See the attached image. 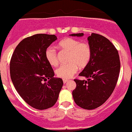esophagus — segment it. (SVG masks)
Segmentation results:
<instances>
[{
	"label": "esophagus",
	"instance_id": "34e87169",
	"mask_svg": "<svg viewBox=\"0 0 132 132\" xmlns=\"http://www.w3.org/2000/svg\"><path fill=\"white\" fill-rule=\"evenodd\" d=\"M68 81V80H63V83L65 84H66V83H67Z\"/></svg>",
	"mask_w": 132,
	"mask_h": 132
}]
</instances>
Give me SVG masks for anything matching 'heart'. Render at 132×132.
<instances>
[{
	"instance_id": "b5f03b06",
	"label": "heart",
	"mask_w": 132,
	"mask_h": 132,
	"mask_svg": "<svg viewBox=\"0 0 132 132\" xmlns=\"http://www.w3.org/2000/svg\"><path fill=\"white\" fill-rule=\"evenodd\" d=\"M59 47L62 51L69 52L67 62L56 70L57 76L64 80L71 78L76 73L78 68H84L91 61L92 50L89 44L87 42H80L77 39L67 38L59 43ZM45 58L52 66L58 65L57 52L54 48L49 47L45 51Z\"/></svg>"
}]
</instances>
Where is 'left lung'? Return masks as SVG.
<instances>
[{
	"label": "left lung",
	"mask_w": 132,
	"mask_h": 132,
	"mask_svg": "<svg viewBox=\"0 0 132 132\" xmlns=\"http://www.w3.org/2000/svg\"><path fill=\"white\" fill-rule=\"evenodd\" d=\"M70 35L82 36L84 34ZM87 39L91 47V59L79 76L88 79H75L77 87L72 94L77 105L93 110L103 105L113 93L118 82L121 64L118 50L107 38L92 33Z\"/></svg>",
	"instance_id": "8db88e82"
}]
</instances>
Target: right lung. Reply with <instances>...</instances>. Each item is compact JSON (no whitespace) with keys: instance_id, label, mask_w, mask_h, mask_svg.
I'll return each mask as SVG.
<instances>
[{"instance_id":"right-lung-1","label":"right lung","mask_w":132,"mask_h":132,"mask_svg":"<svg viewBox=\"0 0 132 132\" xmlns=\"http://www.w3.org/2000/svg\"><path fill=\"white\" fill-rule=\"evenodd\" d=\"M57 39L54 34H34L16 47L10 61L13 85L27 104L38 110L54 105L63 86L45 58L47 48ZM47 82H46V81Z\"/></svg>"}]
</instances>
